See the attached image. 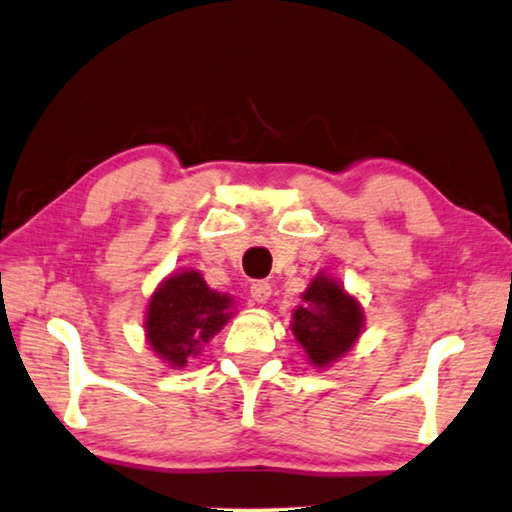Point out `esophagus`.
<instances>
[{
  "mask_svg": "<svg viewBox=\"0 0 512 512\" xmlns=\"http://www.w3.org/2000/svg\"><path fill=\"white\" fill-rule=\"evenodd\" d=\"M250 296H253L257 303H266L271 299V282L255 280L253 285H250Z\"/></svg>",
  "mask_w": 512,
  "mask_h": 512,
  "instance_id": "34e87169",
  "label": "esophagus"
}]
</instances>
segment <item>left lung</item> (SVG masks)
I'll list each match as a JSON object with an SVG mask.
<instances>
[{
    "instance_id": "obj_1",
    "label": "left lung",
    "mask_w": 512,
    "mask_h": 512,
    "mask_svg": "<svg viewBox=\"0 0 512 512\" xmlns=\"http://www.w3.org/2000/svg\"><path fill=\"white\" fill-rule=\"evenodd\" d=\"M301 301L292 312L289 329L315 368H329L352 352L361 338L363 305L324 271L305 287Z\"/></svg>"
}]
</instances>
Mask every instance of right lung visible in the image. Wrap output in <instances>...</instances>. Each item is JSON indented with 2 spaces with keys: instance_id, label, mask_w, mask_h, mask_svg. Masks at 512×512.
Wrapping results in <instances>:
<instances>
[{
  "instance_id": "obj_1",
  "label": "right lung",
  "mask_w": 512,
  "mask_h": 512,
  "mask_svg": "<svg viewBox=\"0 0 512 512\" xmlns=\"http://www.w3.org/2000/svg\"><path fill=\"white\" fill-rule=\"evenodd\" d=\"M234 310L232 296L211 289L200 271H174L149 296L144 338L167 368L181 370L223 331Z\"/></svg>"
}]
</instances>
